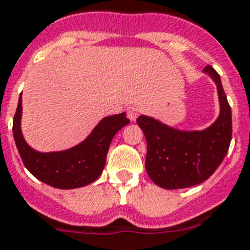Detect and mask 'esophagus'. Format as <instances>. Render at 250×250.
<instances>
[{
	"mask_svg": "<svg viewBox=\"0 0 250 250\" xmlns=\"http://www.w3.org/2000/svg\"><path fill=\"white\" fill-rule=\"evenodd\" d=\"M139 114L140 109L137 106H135V105H131V106L127 107V117H128L132 122L136 121V118L139 117Z\"/></svg>",
	"mask_w": 250,
	"mask_h": 250,
	"instance_id": "obj_1",
	"label": "esophagus"
}]
</instances>
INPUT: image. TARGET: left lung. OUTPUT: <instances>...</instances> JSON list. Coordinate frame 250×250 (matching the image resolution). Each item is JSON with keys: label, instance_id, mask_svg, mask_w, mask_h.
Returning <instances> with one entry per match:
<instances>
[{"label": "left lung", "instance_id": "1", "mask_svg": "<svg viewBox=\"0 0 250 250\" xmlns=\"http://www.w3.org/2000/svg\"><path fill=\"white\" fill-rule=\"evenodd\" d=\"M216 82L221 113L203 131H180L154 118L140 115L137 125L147 144L145 168L154 184L167 190L199 185L214 173L226 157L232 136L231 107L220 74L210 65L204 68Z\"/></svg>", "mask_w": 250, "mask_h": 250}]
</instances>
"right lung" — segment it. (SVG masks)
I'll return each mask as SVG.
<instances>
[{
  "label": "right lung",
  "instance_id": "add662e5",
  "mask_svg": "<svg viewBox=\"0 0 250 250\" xmlns=\"http://www.w3.org/2000/svg\"><path fill=\"white\" fill-rule=\"evenodd\" d=\"M21 93L13 122L16 147L24 166L40 181L56 188H77L96 181L103 173L111 140L122 127L128 125L125 113L106 117L93 128L84 141L72 149L40 153L25 143L21 129Z\"/></svg>",
  "mask_w": 250,
  "mask_h": 250
}]
</instances>
